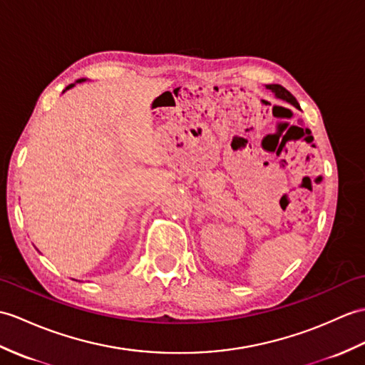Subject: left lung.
Instances as JSON below:
<instances>
[{"label":"left lung","mask_w":365,"mask_h":365,"mask_svg":"<svg viewBox=\"0 0 365 365\" xmlns=\"http://www.w3.org/2000/svg\"><path fill=\"white\" fill-rule=\"evenodd\" d=\"M266 88H269L272 93H275V96H277L278 99L286 101V103H289V104L294 106L295 108H300V106H299V103H297V99H295V98L291 95V93L287 91L284 87L278 86V83H270V86H266Z\"/></svg>","instance_id":"left-lung-1"}]
</instances>
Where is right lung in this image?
Returning a JSON list of instances; mask_svg holds the SVG:
<instances>
[{
    "label": "right lung",
    "instance_id": "add662e5",
    "mask_svg": "<svg viewBox=\"0 0 365 365\" xmlns=\"http://www.w3.org/2000/svg\"><path fill=\"white\" fill-rule=\"evenodd\" d=\"M83 81H86V79H79V81H76V83H81V82H83ZM76 83H71V86H68V87H66V90H70L71 87H74Z\"/></svg>",
    "mask_w": 365,
    "mask_h": 365
}]
</instances>
